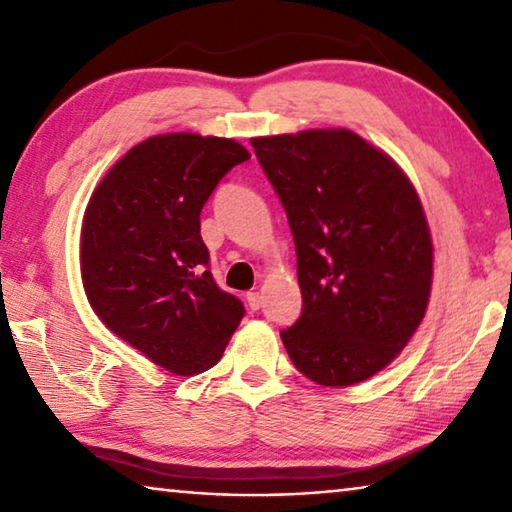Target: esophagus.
<instances>
[{"instance_id":"34e87169","label":"esophagus","mask_w":512,"mask_h":512,"mask_svg":"<svg viewBox=\"0 0 512 512\" xmlns=\"http://www.w3.org/2000/svg\"><path fill=\"white\" fill-rule=\"evenodd\" d=\"M246 300H248V307L253 309V311H257L259 307H262V302H264L262 293H259V291H250L248 296H246Z\"/></svg>"}]
</instances>
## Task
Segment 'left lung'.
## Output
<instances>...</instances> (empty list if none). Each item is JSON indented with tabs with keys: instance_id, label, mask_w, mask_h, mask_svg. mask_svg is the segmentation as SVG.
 <instances>
[{
	"instance_id": "left-lung-1",
	"label": "left lung",
	"mask_w": 512,
	"mask_h": 512,
	"mask_svg": "<svg viewBox=\"0 0 512 512\" xmlns=\"http://www.w3.org/2000/svg\"><path fill=\"white\" fill-rule=\"evenodd\" d=\"M287 210L302 314L280 334L302 375L348 388L384 370L429 305L433 244L420 196L391 155L348 128L253 137Z\"/></svg>"
}]
</instances>
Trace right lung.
<instances>
[{
  "mask_svg": "<svg viewBox=\"0 0 512 512\" xmlns=\"http://www.w3.org/2000/svg\"><path fill=\"white\" fill-rule=\"evenodd\" d=\"M250 153L230 137L164 133L99 180L81 225L85 296L112 334L173 375L221 359L244 305L216 287L201 210Z\"/></svg>",
  "mask_w": 512,
  "mask_h": 512,
  "instance_id": "1",
  "label": "right lung"
}]
</instances>
